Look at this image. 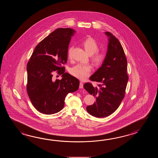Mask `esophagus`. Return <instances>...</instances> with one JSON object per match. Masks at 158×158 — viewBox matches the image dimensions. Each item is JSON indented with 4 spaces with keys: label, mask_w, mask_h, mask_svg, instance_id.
Returning a JSON list of instances; mask_svg holds the SVG:
<instances>
[{
    "label": "esophagus",
    "mask_w": 158,
    "mask_h": 158,
    "mask_svg": "<svg viewBox=\"0 0 158 158\" xmlns=\"http://www.w3.org/2000/svg\"><path fill=\"white\" fill-rule=\"evenodd\" d=\"M83 87H84V84H83L82 82H80V89H82Z\"/></svg>",
    "instance_id": "esophagus-1"
}]
</instances>
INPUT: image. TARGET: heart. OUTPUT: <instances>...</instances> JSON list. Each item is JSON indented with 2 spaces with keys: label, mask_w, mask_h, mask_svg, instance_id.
<instances>
[{
  "label": "heart",
  "mask_w": 158,
  "mask_h": 158,
  "mask_svg": "<svg viewBox=\"0 0 158 158\" xmlns=\"http://www.w3.org/2000/svg\"><path fill=\"white\" fill-rule=\"evenodd\" d=\"M82 46L87 54L91 55L92 59L96 64L102 63L105 58V55L103 52L97 51L99 46L96 40L92 37H88L82 42ZM73 47H69L68 50V56L69 58L72 56ZM91 70V67L89 64H77L72 68L71 73L74 77L81 80H84L89 76Z\"/></svg>",
  "instance_id": "obj_1"
}]
</instances>
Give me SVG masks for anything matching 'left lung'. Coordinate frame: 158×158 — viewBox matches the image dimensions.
<instances>
[{"mask_svg":"<svg viewBox=\"0 0 158 158\" xmlns=\"http://www.w3.org/2000/svg\"><path fill=\"white\" fill-rule=\"evenodd\" d=\"M107 51L101 67L90 79L101 85L94 87L90 83L84 84V89L96 98L94 104L87 106V112L96 118H104L116 111L125 96L128 81L127 60L123 48L118 39L110 32Z\"/></svg>","mask_w":158,"mask_h":158,"instance_id":"8db88e82","label":"left lung"}]
</instances>
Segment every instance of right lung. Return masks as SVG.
Instances as JSON below:
<instances>
[{
  "mask_svg": "<svg viewBox=\"0 0 158 158\" xmlns=\"http://www.w3.org/2000/svg\"><path fill=\"white\" fill-rule=\"evenodd\" d=\"M76 32L71 28L54 30L35 47L27 64V94L34 107L44 114L60 111L67 95L79 87V80L61 66L67 62L68 46ZM55 70L62 74L60 81L53 80Z\"/></svg>",
  "mask_w": 158,
  "mask_h": 158,
  "instance_id": "add662e5",
  "label": "right lung"
}]
</instances>
